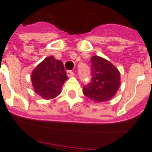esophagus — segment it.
<instances>
[{
  "instance_id": "1",
  "label": "esophagus",
  "mask_w": 152,
  "mask_h": 152,
  "mask_svg": "<svg viewBox=\"0 0 152 152\" xmlns=\"http://www.w3.org/2000/svg\"><path fill=\"white\" fill-rule=\"evenodd\" d=\"M67 76H69V77H71V76H74V72H73L70 71V70H69V71H67Z\"/></svg>"
}]
</instances>
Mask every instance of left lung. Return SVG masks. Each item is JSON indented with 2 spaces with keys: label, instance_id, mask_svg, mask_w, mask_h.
Wrapping results in <instances>:
<instances>
[{
  "label": "left lung",
  "instance_id": "1",
  "mask_svg": "<svg viewBox=\"0 0 152 152\" xmlns=\"http://www.w3.org/2000/svg\"><path fill=\"white\" fill-rule=\"evenodd\" d=\"M91 80L83 87V95L96 102L111 99L120 87V72L113 64L99 56L91 58Z\"/></svg>",
  "mask_w": 152,
  "mask_h": 152
}]
</instances>
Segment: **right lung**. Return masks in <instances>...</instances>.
I'll use <instances>...</instances> for the list:
<instances>
[{
	"instance_id": "right-lung-1",
	"label": "right lung",
	"mask_w": 152,
	"mask_h": 152,
	"mask_svg": "<svg viewBox=\"0 0 152 152\" xmlns=\"http://www.w3.org/2000/svg\"><path fill=\"white\" fill-rule=\"evenodd\" d=\"M67 80L64 64L53 56L45 58L32 72L31 81L34 91L45 99H50L59 95Z\"/></svg>"
}]
</instances>
